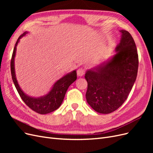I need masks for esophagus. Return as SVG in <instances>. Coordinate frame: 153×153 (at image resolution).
Instances as JSON below:
<instances>
[{
  "label": "esophagus",
  "mask_w": 153,
  "mask_h": 153,
  "mask_svg": "<svg viewBox=\"0 0 153 153\" xmlns=\"http://www.w3.org/2000/svg\"><path fill=\"white\" fill-rule=\"evenodd\" d=\"M85 72V70L84 68H78L77 70V75L78 76H82L84 75Z\"/></svg>",
  "instance_id": "obj_1"
}]
</instances>
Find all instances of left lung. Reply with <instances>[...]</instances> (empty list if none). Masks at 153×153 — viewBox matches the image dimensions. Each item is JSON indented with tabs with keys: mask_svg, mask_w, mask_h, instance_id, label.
<instances>
[{
	"mask_svg": "<svg viewBox=\"0 0 153 153\" xmlns=\"http://www.w3.org/2000/svg\"><path fill=\"white\" fill-rule=\"evenodd\" d=\"M122 38L117 53L106 63L89 70L86 100L97 112L109 114L127 99L137 76L138 56L136 45L127 30H121Z\"/></svg>",
	"mask_w": 153,
	"mask_h": 153,
	"instance_id": "left-lung-1",
	"label": "left lung"
}]
</instances>
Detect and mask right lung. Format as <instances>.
<instances>
[{
	"label": "right lung",
	"instance_id": "right-lung-1",
	"mask_svg": "<svg viewBox=\"0 0 153 153\" xmlns=\"http://www.w3.org/2000/svg\"><path fill=\"white\" fill-rule=\"evenodd\" d=\"M27 33V32H25L24 34H22L18 38L15 45V47H14L11 60V71L12 79L22 100L30 109L40 114H48L57 110L61 106L68 87L72 83L76 80V71H73L57 81L53 85L52 90L50 91L48 94L44 97H41L39 98H34L25 95L24 92L20 89L16 80L15 73V67H14V59H15V57L18 43L19 42V40L22 37L25 36Z\"/></svg>",
	"mask_w": 153,
	"mask_h": 153
}]
</instances>
